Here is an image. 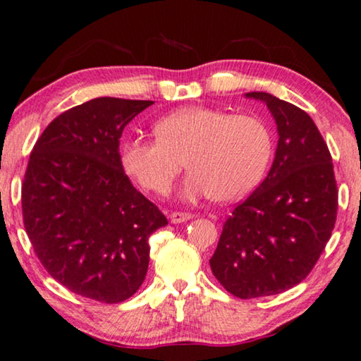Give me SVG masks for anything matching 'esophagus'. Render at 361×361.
Wrapping results in <instances>:
<instances>
[{
    "label": "esophagus",
    "instance_id": "1",
    "mask_svg": "<svg viewBox=\"0 0 361 361\" xmlns=\"http://www.w3.org/2000/svg\"><path fill=\"white\" fill-rule=\"evenodd\" d=\"M169 218H171V223H184V221H189L192 215H190V213L174 212V213H171Z\"/></svg>",
    "mask_w": 361,
    "mask_h": 361
}]
</instances>
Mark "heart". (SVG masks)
Masks as SVG:
<instances>
[{"label":"heart","mask_w":361,"mask_h":361,"mask_svg":"<svg viewBox=\"0 0 361 361\" xmlns=\"http://www.w3.org/2000/svg\"><path fill=\"white\" fill-rule=\"evenodd\" d=\"M154 133V140H125L120 161L138 185L158 195L171 192L185 161V200H238L255 189L271 158L270 130L252 116L184 107L159 118Z\"/></svg>","instance_id":"1"}]
</instances>
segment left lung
<instances>
[{"label": "left lung", "instance_id": "obj_1", "mask_svg": "<svg viewBox=\"0 0 361 361\" xmlns=\"http://www.w3.org/2000/svg\"><path fill=\"white\" fill-rule=\"evenodd\" d=\"M267 104L279 145L257 189L223 224L210 267L229 293L279 295L310 275L337 218L332 156L305 111L269 92H247Z\"/></svg>", "mask_w": 361, "mask_h": 361}]
</instances>
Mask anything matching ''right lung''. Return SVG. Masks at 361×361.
Segmentation results:
<instances>
[{
	"label": "right lung",
	"instance_id": "right-lung-1",
	"mask_svg": "<svg viewBox=\"0 0 361 361\" xmlns=\"http://www.w3.org/2000/svg\"><path fill=\"white\" fill-rule=\"evenodd\" d=\"M153 101L97 97L40 135L23 182L25 233L40 264L73 293L128 300L149 264L148 238L168 219L125 174L118 145Z\"/></svg>",
	"mask_w": 361,
	"mask_h": 361
}]
</instances>
